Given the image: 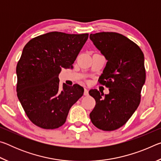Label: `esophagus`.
Here are the masks:
<instances>
[{"instance_id": "1", "label": "esophagus", "mask_w": 161, "mask_h": 161, "mask_svg": "<svg viewBox=\"0 0 161 161\" xmlns=\"http://www.w3.org/2000/svg\"><path fill=\"white\" fill-rule=\"evenodd\" d=\"M84 94L85 95V96H88V95H89L88 89H87L86 88H84Z\"/></svg>"}]
</instances>
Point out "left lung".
<instances>
[{
    "instance_id": "1",
    "label": "left lung",
    "mask_w": 161,
    "mask_h": 161,
    "mask_svg": "<svg viewBox=\"0 0 161 161\" xmlns=\"http://www.w3.org/2000/svg\"><path fill=\"white\" fill-rule=\"evenodd\" d=\"M89 38L107 60L99 81L109 88L105 95L97 89L89 92L96 101L89 117L98 129L114 130L126 123L140 103L146 81L144 55L136 43L121 34L102 32L90 34Z\"/></svg>"
}]
</instances>
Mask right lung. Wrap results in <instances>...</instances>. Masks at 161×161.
<instances>
[{
    "mask_svg": "<svg viewBox=\"0 0 161 161\" xmlns=\"http://www.w3.org/2000/svg\"><path fill=\"white\" fill-rule=\"evenodd\" d=\"M88 34L51 32L27 43L16 67L17 95L29 119L45 129L66 121L70 108L84 94L79 84L59 87L62 68H72Z\"/></svg>",
    "mask_w": 161,
    "mask_h": 161,
    "instance_id": "right-lung-1",
    "label": "right lung"
}]
</instances>
